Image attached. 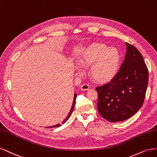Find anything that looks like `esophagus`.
I'll use <instances>...</instances> for the list:
<instances>
[{
    "label": "esophagus",
    "instance_id": "esophagus-1",
    "mask_svg": "<svg viewBox=\"0 0 157 157\" xmlns=\"http://www.w3.org/2000/svg\"><path fill=\"white\" fill-rule=\"evenodd\" d=\"M89 89V85L87 83H85L81 86V90H87Z\"/></svg>",
    "mask_w": 157,
    "mask_h": 157
}]
</instances>
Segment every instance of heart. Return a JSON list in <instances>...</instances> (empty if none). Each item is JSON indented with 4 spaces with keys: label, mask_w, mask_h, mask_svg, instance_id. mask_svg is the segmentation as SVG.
Returning <instances> with one entry per match:
<instances>
[{
    "label": "heart",
    "mask_w": 157,
    "mask_h": 157,
    "mask_svg": "<svg viewBox=\"0 0 157 157\" xmlns=\"http://www.w3.org/2000/svg\"><path fill=\"white\" fill-rule=\"evenodd\" d=\"M80 62L85 67L91 66L90 74L94 81L107 83L119 72L121 55L117 49L103 44H94L83 52Z\"/></svg>",
    "instance_id": "b5f03b06"
}]
</instances>
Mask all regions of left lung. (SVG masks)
<instances>
[{
	"mask_svg": "<svg viewBox=\"0 0 157 157\" xmlns=\"http://www.w3.org/2000/svg\"><path fill=\"white\" fill-rule=\"evenodd\" d=\"M126 45V56L117 75L109 83L96 88L98 113L113 123L127 119L138 112L148 85L149 72L143 56L134 45Z\"/></svg>",
	"mask_w": 157,
	"mask_h": 157,
	"instance_id": "1",
	"label": "left lung"
}]
</instances>
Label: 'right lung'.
Wrapping results in <instances>:
<instances>
[{
	"instance_id": "obj_1",
	"label": "right lung",
	"mask_w": 157,
	"mask_h": 157,
	"mask_svg": "<svg viewBox=\"0 0 157 157\" xmlns=\"http://www.w3.org/2000/svg\"><path fill=\"white\" fill-rule=\"evenodd\" d=\"M76 97H77V94H76V93H75V94H74V98H73L74 100H73V104H72V108H71V109H70V112H69V113H68V115L67 117H66V119L63 121V124H64V123L66 122V121H67L68 119V118L70 117V115H71V114H72V112H73V109H74V105H75V98H76ZM60 126V124H56V125H54V126H49V128L59 127V126Z\"/></svg>"
}]
</instances>
